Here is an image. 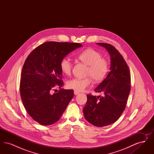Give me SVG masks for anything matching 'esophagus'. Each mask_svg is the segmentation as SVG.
I'll use <instances>...</instances> for the list:
<instances>
[{
    "label": "esophagus",
    "mask_w": 154,
    "mask_h": 154,
    "mask_svg": "<svg viewBox=\"0 0 154 154\" xmlns=\"http://www.w3.org/2000/svg\"><path fill=\"white\" fill-rule=\"evenodd\" d=\"M74 94L75 95H78V94H79V92H77V91H74Z\"/></svg>",
    "instance_id": "34e87169"
}]
</instances>
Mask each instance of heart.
Returning <instances> with one entry per match:
<instances>
[{
    "mask_svg": "<svg viewBox=\"0 0 154 154\" xmlns=\"http://www.w3.org/2000/svg\"><path fill=\"white\" fill-rule=\"evenodd\" d=\"M77 57L81 62L88 65L86 75L89 77L83 79L77 78L70 79L67 82V88L77 92H81L91 85V77L97 82L102 81L106 77L109 71V63L107 59L102 58V54L99 52L89 48L80 52L77 55ZM60 68L64 74L70 75L72 72L73 63L69 58L65 57L61 60Z\"/></svg>",
    "mask_w": 154,
    "mask_h": 154,
    "instance_id": "1",
    "label": "heart"
}]
</instances>
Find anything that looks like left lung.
Instances as JSON below:
<instances>
[{"mask_svg": "<svg viewBox=\"0 0 154 154\" xmlns=\"http://www.w3.org/2000/svg\"><path fill=\"white\" fill-rule=\"evenodd\" d=\"M108 51L111 57L110 72L95 88L103 96L87 95L83 109L85 119L91 124L103 127L117 121L126 107L131 91V73L122 55L112 45L97 43Z\"/></svg>", "mask_w": 154, "mask_h": 154, "instance_id": "obj_1", "label": "left lung"}]
</instances>
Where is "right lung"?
Here are the masks:
<instances>
[{"label": "right lung", "instance_id": "right-lung-1", "mask_svg": "<svg viewBox=\"0 0 154 154\" xmlns=\"http://www.w3.org/2000/svg\"><path fill=\"white\" fill-rule=\"evenodd\" d=\"M82 45L77 43L48 42L38 45L26 59L21 72L20 95L30 116L42 125L57 122L74 96L72 89L63 87L61 60Z\"/></svg>", "mask_w": 154, "mask_h": 154}]
</instances>
